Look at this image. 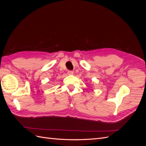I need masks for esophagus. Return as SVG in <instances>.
<instances>
[{
  "instance_id": "1",
  "label": "esophagus",
  "mask_w": 146,
  "mask_h": 146,
  "mask_svg": "<svg viewBox=\"0 0 146 146\" xmlns=\"http://www.w3.org/2000/svg\"><path fill=\"white\" fill-rule=\"evenodd\" d=\"M68 75H73L74 74V72L72 71V70H68Z\"/></svg>"
}]
</instances>
